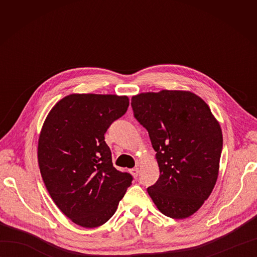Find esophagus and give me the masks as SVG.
<instances>
[{"label":"esophagus","instance_id":"1","mask_svg":"<svg viewBox=\"0 0 257 257\" xmlns=\"http://www.w3.org/2000/svg\"><path fill=\"white\" fill-rule=\"evenodd\" d=\"M130 172H132V174L133 176L135 177V178H137L138 176H139V172H140V169L138 168V167H136V168H134V169H132V170H130Z\"/></svg>","mask_w":257,"mask_h":257}]
</instances>
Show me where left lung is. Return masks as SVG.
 I'll return each instance as SVG.
<instances>
[{
	"label": "left lung",
	"instance_id": "left-lung-1",
	"mask_svg": "<svg viewBox=\"0 0 257 257\" xmlns=\"http://www.w3.org/2000/svg\"><path fill=\"white\" fill-rule=\"evenodd\" d=\"M132 107L149 134L160 170L147 191L162 214L187 219L216 183L223 147L220 123L191 91L141 92L132 98Z\"/></svg>",
	"mask_w": 257,
	"mask_h": 257
}]
</instances>
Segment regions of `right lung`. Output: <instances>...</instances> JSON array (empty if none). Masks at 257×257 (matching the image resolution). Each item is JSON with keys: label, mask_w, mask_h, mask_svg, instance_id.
<instances>
[{"label": "right lung", "mask_w": 257, "mask_h": 257, "mask_svg": "<svg viewBox=\"0 0 257 257\" xmlns=\"http://www.w3.org/2000/svg\"><path fill=\"white\" fill-rule=\"evenodd\" d=\"M127 96L72 94L52 108L37 159L51 198L68 219L97 227L110 219L133 176L117 170L105 134L127 111Z\"/></svg>", "instance_id": "obj_1"}]
</instances>
